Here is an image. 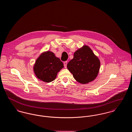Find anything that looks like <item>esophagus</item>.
Masks as SVG:
<instances>
[{"instance_id": "esophagus-1", "label": "esophagus", "mask_w": 132, "mask_h": 132, "mask_svg": "<svg viewBox=\"0 0 132 132\" xmlns=\"http://www.w3.org/2000/svg\"><path fill=\"white\" fill-rule=\"evenodd\" d=\"M67 61H65L64 63V65L65 68L67 67Z\"/></svg>"}]
</instances>
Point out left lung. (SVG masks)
Masks as SVG:
<instances>
[{
    "label": "left lung",
    "instance_id": "obj_1",
    "mask_svg": "<svg viewBox=\"0 0 132 132\" xmlns=\"http://www.w3.org/2000/svg\"><path fill=\"white\" fill-rule=\"evenodd\" d=\"M100 66L98 58L91 48L86 45L75 51L74 58L67 65L74 79L82 84L93 81L98 75Z\"/></svg>",
    "mask_w": 132,
    "mask_h": 132
}]
</instances>
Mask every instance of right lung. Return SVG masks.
Here are the masks:
<instances>
[{
  "mask_svg": "<svg viewBox=\"0 0 132 132\" xmlns=\"http://www.w3.org/2000/svg\"><path fill=\"white\" fill-rule=\"evenodd\" d=\"M64 67L63 63L50 51L42 53L34 66V72L38 79L46 82L54 81L57 73Z\"/></svg>",
  "mask_w": 132,
  "mask_h": 132,
  "instance_id": "1",
  "label": "right lung"
}]
</instances>
